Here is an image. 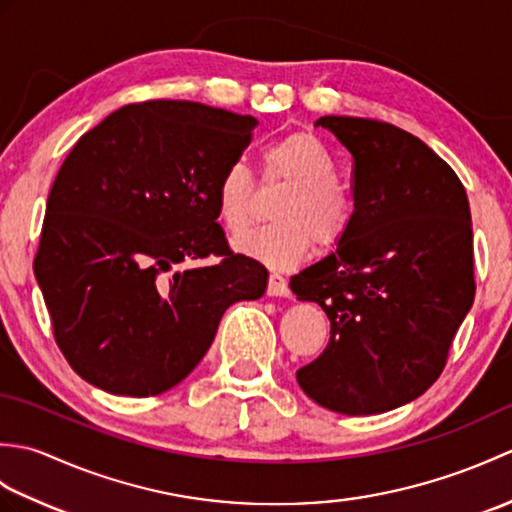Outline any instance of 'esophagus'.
Returning <instances> with one entry per match:
<instances>
[{"mask_svg": "<svg viewBox=\"0 0 512 512\" xmlns=\"http://www.w3.org/2000/svg\"><path fill=\"white\" fill-rule=\"evenodd\" d=\"M268 295L270 297H288L290 295V288H288V281L281 277L279 273H270L268 277Z\"/></svg>", "mask_w": 512, "mask_h": 512, "instance_id": "esophagus-1", "label": "esophagus"}]
</instances>
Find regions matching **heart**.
I'll return each mask as SVG.
<instances>
[{
    "instance_id": "b5f03b06",
    "label": "heart",
    "mask_w": 512,
    "mask_h": 512,
    "mask_svg": "<svg viewBox=\"0 0 512 512\" xmlns=\"http://www.w3.org/2000/svg\"><path fill=\"white\" fill-rule=\"evenodd\" d=\"M264 182L288 184L273 206L277 222L235 239V248L270 268H292L310 255L312 244L332 248L350 233L356 215L352 191L336 180V162L310 132H292L262 151ZM217 217L239 235L253 222L255 180L244 162L233 160L215 189Z\"/></svg>"
}]
</instances>
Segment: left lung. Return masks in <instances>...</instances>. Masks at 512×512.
<instances>
[{
    "instance_id": "obj_1",
    "label": "left lung",
    "mask_w": 512,
    "mask_h": 512,
    "mask_svg": "<svg viewBox=\"0 0 512 512\" xmlns=\"http://www.w3.org/2000/svg\"><path fill=\"white\" fill-rule=\"evenodd\" d=\"M317 125L352 154L356 215L334 253L290 279L330 319V343L297 380L321 407L369 416L422 396L447 365L475 297L471 211L420 138L372 118Z\"/></svg>"
}]
</instances>
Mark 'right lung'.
<instances>
[{"instance_id": "1", "label": "right lung", "mask_w": 512, "mask_h": 512, "mask_svg": "<svg viewBox=\"0 0 512 512\" xmlns=\"http://www.w3.org/2000/svg\"><path fill=\"white\" fill-rule=\"evenodd\" d=\"M255 125L191 101L129 103L63 160L32 268L54 341L90 385L162 394L202 361L231 303L264 295L268 270L233 253L215 206Z\"/></svg>"}]
</instances>
